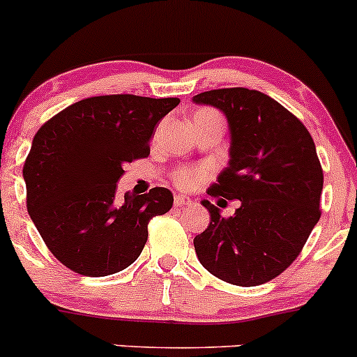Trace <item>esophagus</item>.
I'll return each mask as SVG.
<instances>
[{
  "label": "esophagus",
  "mask_w": 357,
  "mask_h": 357,
  "mask_svg": "<svg viewBox=\"0 0 357 357\" xmlns=\"http://www.w3.org/2000/svg\"><path fill=\"white\" fill-rule=\"evenodd\" d=\"M174 205L176 207H186V205H192V199H190V197H185V195H176Z\"/></svg>",
  "instance_id": "1"
}]
</instances>
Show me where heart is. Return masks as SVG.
Wrapping results in <instances>:
<instances>
[{
    "mask_svg": "<svg viewBox=\"0 0 357 357\" xmlns=\"http://www.w3.org/2000/svg\"><path fill=\"white\" fill-rule=\"evenodd\" d=\"M204 112H212V110H200L199 114H204ZM207 178V172L204 169L197 167H181L178 171H174L172 174V179H174L176 186L181 190H193L200 185L202 181H205Z\"/></svg>",
    "mask_w": 357,
    "mask_h": 357,
    "instance_id": "b5f03b06",
    "label": "heart"
}]
</instances>
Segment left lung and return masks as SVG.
<instances>
[{
  "instance_id": "8db88e82",
  "label": "left lung",
  "mask_w": 357,
  "mask_h": 357,
  "mask_svg": "<svg viewBox=\"0 0 357 357\" xmlns=\"http://www.w3.org/2000/svg\"><path fill=\"white\" fill-rule=\"evenodd\" d=\"M229 124V165L211 197L240 200L229 218L208 200L207 229L195 236L200 264L215 278L255 287L282 275L319 221L323 169L305 126L271 96L222 88L193 96Z\"/></svg>"
}]
</instances>
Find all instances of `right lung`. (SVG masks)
Instances as JSON below:
<instances>
[{
	"instance_id": "1",
	"label": "right lung",
	"mask_w": 357,
	"mask_h": 357,
	"mask_svg": "<svg viewBox=\"0 0 357 357\" xmlns=\"http://www.w3.org/2000/svg\"><path fill=\"white\" fill-rule=\"evenodd\" d=\"M179 98H84L39 128L24 164L27 211L53 255L84 276L131 266L149 222L172 207L167 188L117 197L124 164L150 155V138Z\"/></svg>"
}]
</instances>
